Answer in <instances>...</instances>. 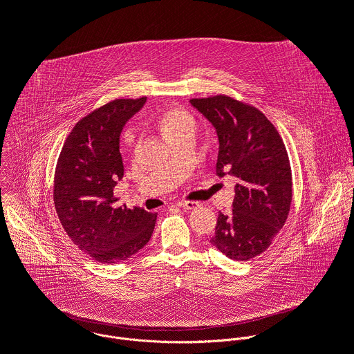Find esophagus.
Segmentation results:
<instances>
[{
    "instance_id": "esophagus-1",
    "label": "esophagus",
    "mask_w": 354,
    "mask_h": 354,
    "mask_svg": "<svg viewBox=\"0 0 354 354\" xmlns=\"http://www.w3.org/2000/svg\"><path fill=\"white\" fill-rule=\"evenodd\" d=\"M179 208H183L185 211H192V209H196L200 207V204L197 201H182L178 204Z\"/></svg>"
}]
</instances>
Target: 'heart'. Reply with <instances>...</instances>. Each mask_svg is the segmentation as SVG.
Masks as SVG:
<instances>
[{"label":"heart","instance_id":"heart-1","mask_svg":"<svg viewBox=\"0 0 354 354\" xmlns=\"http://www.w3.org/2000/svg\"><path fill=\"white\" fill-rule=\"evenodd\" d=\"M158 127L162 135L168 139L186 128H194V120L186 110L180 107H171L160 115Z\"/></svg>","mask_w":354,"mask_h":354}]
</instances>
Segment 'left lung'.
I'll list each match as a JSON object with an SVG mask.
<instances>
[{
	"label": "left lung",
	"instance_id": "obj_1",
	"mask_svg": "<svg viewBox=\"0 0 354 354\" xmlns=\"http://www.w3.org/2000/svg\"><path fill=\"white\" fill-rule=\"evenodd\" d=\"M190 103L219 138L216 174L239 179L230 215H218L211 244L234 261L265 252L284 226L292 203V174L276 127L255 106L215 95Z\"/></svg>",
	"mask_w": 354,
	"mask_h": 354
}]
</instances>
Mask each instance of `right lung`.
<instances>
[{
  "instance_id": "obj_1",
  "label": "right lung",
  "mask_w": 354,
  "mask_h": 354,
  "mask_svg": "<svg viewBox=\"0 0 354 354\" xmlns=\"http://www.w3.org/2000/svg\"><path fill=\"white\" fill-rule=\"evenodd\" d=\"M114 99L82 117L66 138L53 176V204L70 240L96 262L127 261L150 240L157 214L118 205L117 180L124 176L120 133L145 104Z\"/></svg>"
}]
</instances>
